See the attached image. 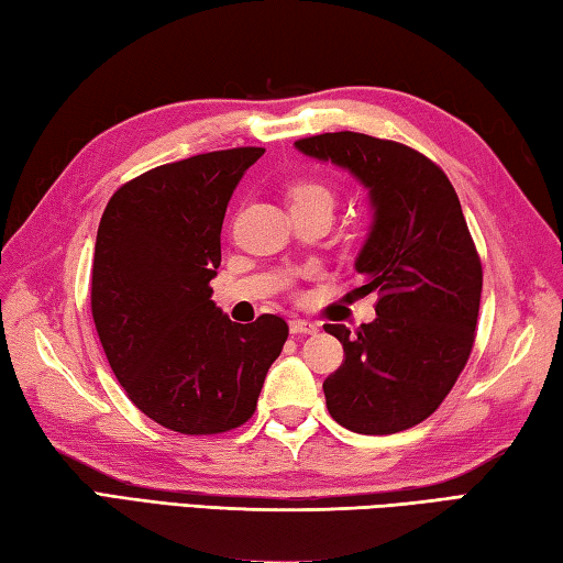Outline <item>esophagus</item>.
<instances>
[{
	"label": "esophagus",
	"instance_id": "obj_1",
	"mask_svg": "<svg viewBox=\"0 0 563 563\" xmlns=\"http://www.w3.org/2000/svg\"><path fill=\"white\" fill-rule=\"evenodd\" d=\"M289 331L294 333V336H307V333H317L319 327H317V323L307 321V319H291L289 321Z\"/></svg>",
	"mask_w": 563,
	"mask_h": 563
}]
</instances>
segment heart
I'll return each mask as SVG.
<instances>
[{"label":"heart","mask_w":563,"mask_h":563,"mask_svg":"<svg viewBox=\"0 0 563 563\" xmlns=\"http://www.w3.org/2000/svg\"><path fill=\"white\" fill-rule=\"evenodd\" d=\"M297 202H313V205H329L333 207V190L329 185L319 180H303L291 187V205Z\"/></svg>","instance_id":"1"}]
</instances>
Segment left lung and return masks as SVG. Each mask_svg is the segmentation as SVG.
Masks as SVG:
<instances>
[{"instance_id":"obj_1","label":"left lung","mask_w":563,"mask_h":563,"mask_svg":"<svg viewBox=\"0 0 563 563\" xmlns=\"http://www.w3.org/2000/svg\"><path fill=\"white\" fill-rule=\"evenodd\" d=\"M301 153L358 177L376 207L358 254V297L376 291L373 323H327L343 363L323 380L331 418L361 435H393L440 408L475 346L482 262L460 197L438 163L366 133H321Z\"/></svg>"}]
</instances>
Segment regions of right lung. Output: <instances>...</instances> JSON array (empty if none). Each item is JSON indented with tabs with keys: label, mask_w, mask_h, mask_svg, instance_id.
Masks as SVG:
<instances>
[{
	"label": "right lung",
	"mask_w": 563,
	"mask_h": 563,
	"mask_svg": "<svg viewBox=\"0 0 563 563\" xmlns=\"http://www.w3.org/2000/svg\"><path fill=\"white\" fill-rule=\"evenodd\" d=\"M264 147L157 165L118 187L98 224L91 313L133 406L183 435H220L254 416L289 327L234 323L214 307L227 202Z\"/></svg>",
	"instance_id": "obj_1"
}]
</instances>
